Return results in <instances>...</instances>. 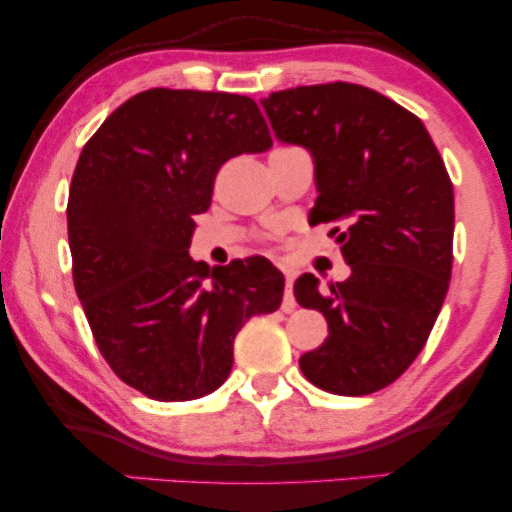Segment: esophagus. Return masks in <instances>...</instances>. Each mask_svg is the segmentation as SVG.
<instances>
[{
    "mask_svg": "<svg viewBox=\"0 0 512 512\" xmlns=\"http://www.w3.org/2000/svg\"><path fill=\"white\" fill-rule=\"evenodd\" d=\"M296 298H293V279L291 275H286V289H284V300H282V310L289 314V312H296Z\"/></svg>",
    "mask_w": 512,
    "mask_h": 512,
    "instance_id": "esophagus-1",
    "label": "esophagus"
}]
</instances>
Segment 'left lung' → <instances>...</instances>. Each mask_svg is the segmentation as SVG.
<instances>
[{
    "instance_id": "1",
    "label": "left lung",
    "mask_w": 512,
    "mask_h": 512,
    "mask_svg": "<svg viewBox=\"0 0 512 512\" xmlns=\"http://www.w3.org/2000/svg\"><path fill=\"white\" fill-rule=\"evenodd\" d=\"M261 104L279 142L312 153L319 195L310 223H333L352 268L345 282L321 286L305 272L293 284L298 305L328 321V338L300 356V370L331 394H373L410 368L443 307L452 181L424 123L375 90L321 83Z\"/></svg>"
}]
</instances>
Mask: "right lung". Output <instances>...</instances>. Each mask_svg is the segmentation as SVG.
<instances>
[{"label": "right lung", "instance_id": "right-lung-1", "mask_svg": "<svg viewBox=\"0 0 512 512\" xmlns=\"http://www.w3.org/2000/svg\"><path fill=\"white\" fill-rule=\"evenodd\" d=\"M272 146L251 97L144 90L83 146L67 202L74 289L111 370L153 401L212 394L254 314L282 303L265 258L209 270L188 256L216 172Z\"/></svg>", "mask_w": 512, "mask_h": 512}]
</instances>
